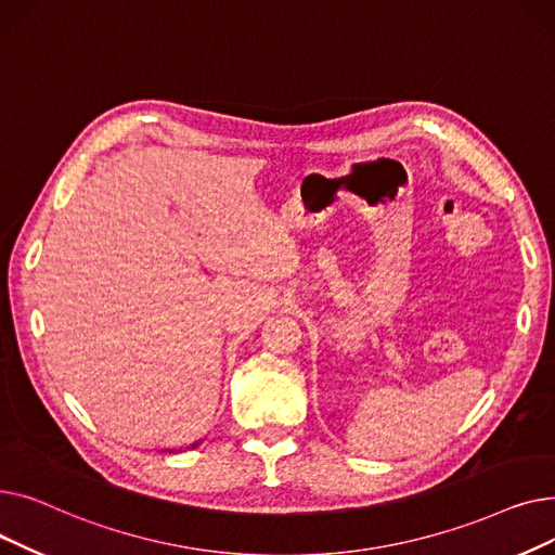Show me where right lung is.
I'll return each mask as SVG.
<instances>
[{
  "instance_id": "obj_1",
  "label": "right lung",
  "mask_w": 555,
  "mask_h": 555,
  "mask_svg": "<svg viewBox=\"0 0 555 555\" xmlns=\"http://www.w3.org/2000/svg\"><path fill=\"white\" fill-rule=\"evenodd\" d=\"M191 448H197V443H193V446H191Z\"/></svg>"
}]
</instances>
